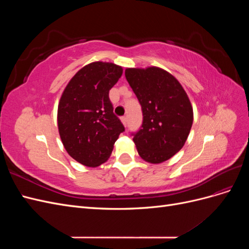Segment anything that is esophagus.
<instances>
[{
	"instance_id": "esophagus-1",
	"label": "esophagus",
	"mask_w": 249,
	"mask_h": 249,
	"mask_svg": "<svg viewBox=\"0 0 249 249\" xmlns=\"http://www.w3.org/2000/svg\"><path fill=\"white\" fill-rule=\"evenodd\" d=\"M122 122H123V124L126 126V125H127V117L123 116V117H122Z\"/></svg>"
}]
</instances>
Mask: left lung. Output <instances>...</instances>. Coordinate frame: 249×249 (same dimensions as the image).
<instances>
[{
  "label": "left lung",
  "instance_id": "obj_1",
  "mask_svg": "<svg viewBox=\"0 0 249 249\" xmlns=\"http://www.w3.org/2000/svg\"><path fill=\"white\" fill-rule=\"evenodd\" d=\"M125 79L136 94L142 124L131 133L138 154L149 163H161L182 148L190 133L193 110L178 81L158 67L126 69Z\"/></svg>",
  "mask_w": 249,
  "mask_h": 249
}]
</instances>
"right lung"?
<instances>
[{
  "label": "right lung",
  "instance_id": "right-lung-1",
  "mask_svg": "<svg viewBox=\"0 0 249 249\" xmlns=\"http://www.w3.org/2000/svg\"><path fill=\"white\" fill-rule=\"evenodd\" d=\"M122 74V67L113 63H90L74 74L60 99V137L69 155L85 166L107 161L124 132L109 99L110 89Z\"/></svg>",
  "mask_w": 249,
  "mask_h": 249
}]
</instances>
